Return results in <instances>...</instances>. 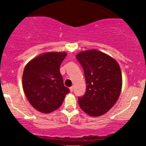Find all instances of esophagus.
Wrapping results in <instances>:
<instances>
[{
	"instance_id": "esophagus-1",
	"label": "esophagus",
	"mask_w": 146,
	"mask_h": 146,
	"mask_svg": "<svg viewBox=\"0 0 146 146\" xmlns=\"http://www.w3.org/2000/svg\"><path fill=\"white\" fill-rule=\"evenodd\" d=\"M70 92H73V86L70 87Z\"/></svg>"
}]
</instances>
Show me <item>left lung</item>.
Returning a JSON list of instances; mask_svg holds the SVG:
<instances>
[{
  "instance_id": "1",
  "label": "left lung",
  "mask_w": 146,
  "mask_h": 146,
  "mask_svg": "<svg viewBox=\"0 0 146 146\" xmlns=\"http://www.w3.org/2000/svg\"><path fill=\"white\" fill-rule=\"evenodd\" d=\"M86 83L85 94L78 98L83 111L92 117L107 113L117 101L122 89V73L114 59L96 50L76 54Z\"/></svg>"
}]
</instances>
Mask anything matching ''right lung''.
I'll return each mask as SVG.
<instances>
[{"label":"right lung","instance_id":"obj_1","mask_svg":"<svg viewBox=\"0 0 146 146\" xmlns=\"http://www.w3.org/2000/svg\"><path fill=\"white\" fill-rule=\"evenodd\" d=\"M66 52H46L29 61L22 76L23 89L31 105L42 113L58 110L70 90L64 86L60 66Z\"/></svg>","mask_w":146,"mask_h":146}]
</instances>
